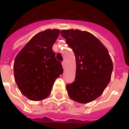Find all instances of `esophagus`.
Listing matches in <instances>:
<instances>
[{
	"label": "esophagus",
	"instance_id": "obj_1",
	"mask_svg": "<svg viewBox=\"0 0 129 129\" xmlns=\"http://www.w3.org/2000/svg\"><path fill=\"white\" fill-rule=\"evenodd\" d=\"M61 64H62V67L63 68H64V65H65V61H63L62 62H61Z\"/></svg>",
	"mask_w": 129,
	"mask_h": 129
}]
</instances>
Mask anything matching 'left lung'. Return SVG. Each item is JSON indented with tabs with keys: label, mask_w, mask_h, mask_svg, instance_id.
Listing matches in <instances>:
<instances>
[{
	"label": "left lung",
	"mask_w": 129,
	"mask_h": 129,
	"mask_svg": "<svg viewBox=\"0 0 129 129\" xmlns=\"http://www.w3.org/2000/svg\"><path fill=\"white\" fill-rule=\"evenodd\" d=\"M76 59L75 81L66 86L70 98L86 104L99 97L110 83L113 61L105 46L86 31L61 30Z\"/></svg>",
	"instance_id": "1"
}]
</instances>
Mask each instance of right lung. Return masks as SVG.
Listing matches in <instances>:
<instances>
[{"instance_id":"obj_1","label":"right lung","mask_w":129,"mask_h":129,"mask_svg":"<svg viewBox=\"0 0 129 129\" xmlns=\"http://www.w3.org/2000/svg\"><path fill=\"white\" fill-rule=\"evenodd\" d=\"M59 29H46L34 37L17 54L14 64V78L23 95L33 101L49 96L55 80L63 73L52 46Z\"/></svg>"}]
</instances>
